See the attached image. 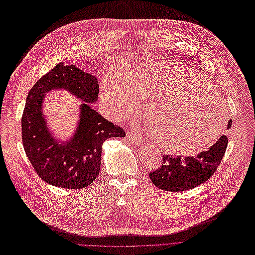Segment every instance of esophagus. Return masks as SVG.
<instances>
[{
	"label": "esophagus",
	"instance_id": "obj_1",
	"mask_svg": "<svg viewBox=\"0 0 255 255\" xmlns=\"http://www.w3.org/2000/svg\"><path fill=\"white\" fill-rule=\"evenodd\" d=\"M127 137H128V139H129V141L131 142V143H133V145H140V143H142V139L139 137V135L136 133L135 131H130V132H128V134H127Z\"/></svg>",
	"mask_w": 255,
	"mask_h": 255
}]
</instances>
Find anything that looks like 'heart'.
I'll use <instances>...</instances> for the list:
<instances>
[{
  "instance_id": "heart-1",
  "label": "heart",
  "mask_w": 255,
  "mask_h": 255,
  "mask_svg": "<svg viewBox=\"0 0 255 255\" xmlns=\"http://www.w3.org/2000/svg\"><path fill=\"white\" fill-rule=\"evenodd\" d=\"M103 104L118 118L138 108L139 98L153 100L148 108L157 141L172 153L200 151L216 140L226 121V107L197 70L174 61H156L130 71L105 75Z\"/></svg>"
}]
</instances>
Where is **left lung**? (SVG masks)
Listing matches in <instances>:
<instances>
[{"mask_svg": "<svg viewBox=\"0 0 255 255\" xmlns=\"http://www.w3.org/2000/svg\"><path fill=\"white\" fill-rule=\"evenodd\" d=\"M232 120L228 121L227 129ZM228 145L227 135H221L206 151L197 156L162 155V164L149 174L151 181L158 189L167 192H182L202 184L217 171Z\"/></svg>", "mask_w": 255, "mask_h": 255, "instance_id": "obj_1", "label": "left lung"}]
</instances>
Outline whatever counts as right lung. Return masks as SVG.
Wrapping results in <instances>:
<instances>
[{
	"label": "right lung",
	"instance_id": "right-lung-1",
	"mask_svg": "<svg viewBox=\"0 0 255 255\" xmlns=\"http://www.w3.org/2000/svg\"><path fill=\"white\" fill-rule=\"evenodd\" d=\"M65 89L83 101L81 120L73 137L59 143L52 137L42 115L44 94ZM95 76L73 65L58 63L33 85L21 117V138L27 156L40 178L47 183L79 190L90 185L101 170L103 142L124 137L125 130L99 115L90 105L98 100Z\"/></svg>",
	"mask_w": 255,
	"mask_h": 255
}]
</instances>
